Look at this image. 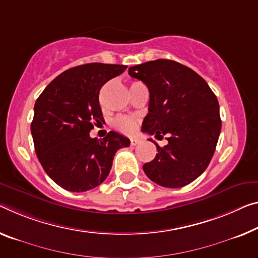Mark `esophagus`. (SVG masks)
<instances>
[{
  "label": "esophagus",
  "instance_id": "esophagus-1",
  "mask_svg": "<svg viewBox=\"0 0 258 258\" xmlns=\"http://www.w3.org/2000/svg\"><path fill=\"white\" fill-rule=\"evenodd\" d=\"M141 143V141L138 140V138H132V140H130V144H132V146H136V145H138Z\"/></svg>",
  "mask_w": 258,
  "mask_h": 258
}]
</instances>
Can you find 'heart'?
<instances>
[{
  "label": "heart",
  "mask_w": 258,
  "mask_h": 258,
  "mask_svg": "<svg viewBox=\"0 0 258 258\" xmlns=\"http://www.w3.org/2000/svg\"><path fill=\"white\" fill-rule=\"evenodd\" d=\"M140 84L141 83L136 82L133 83L132 86H136ZM113 125L115 126L117 130H120V132L125 134H133L135 132V129H136V123H135V121L126 116H117L115 120L113 121Z\"/></svg>",
  "instance_id": "heart-1"
}]
</instances>
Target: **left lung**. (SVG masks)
I'll list each match as a JSON object with an SVG mask.
<instances>
[{"instance_id":"8db88e82","label":"left lung","mask_w":258,"mask_h":258,"mask_svg":"<svg viewBox=\"0 0 258 258\" xmlns=\"http://www.w3.org/2000/svg\"><path fill=\"white\" fill-rule=\"evenodd\" d=\"M150 92L149 113L142 132L168 144L143 169L154 183L181 188L196 180L211 161L221 120L216 94L200 75L172 60L159 58L129 68ZM152 142V140H151Z\"/></svg>"}]
</instances>
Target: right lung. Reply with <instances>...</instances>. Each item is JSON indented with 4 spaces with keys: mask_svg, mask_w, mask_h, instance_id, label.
<instances>
[{
    "mask_svg": "<svg viewBox=\"0 0 258 258\" xmlns=\"http://www.w3.org/2000/svg\"><path fill=\"white\" fill-rule=\"evenodd\" d=\"M125 69L105 63L74 67L53 79L35 101L31 123L35 153L47 175L68 191H88L101 184L117 150L130 145L115 132L102 140L90 137L93 125L104 122L100 89Z\"/></svg>",
    "mask_w": 258,
    "mask_h": 258,
    "instance_id": "right-lung-1",
    "label": "right lung"
}]
</instances>
